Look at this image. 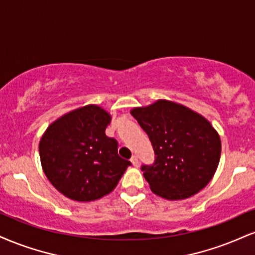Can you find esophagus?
I'll list each match as a JSON object with an SVG mask.
<instances>
[{"label": "esophagus", "mask_w": 255, "mask_h": 255, "mask_svg": "<svg viewBox=\"0 0 255 255\" xmlns=\"http://www.w3.org/2000/svg\"><path fill=\"white\" fill-rule=\"evenodd\" d=\"M130 161H131V164H133V166H135V167L139 166V159H137L136 155H133V157L130 158Z\"/></svg>", "instance_id": "esophagus-1"}]
</instances>
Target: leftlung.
Here are the masks:
<instances>
[{"label":"left lung","instance_id":"1","mask_svg":"<svg viewBox=\"0 0 255 255\" xmlns=\"http://www.w3.org/2000/svg\"><path fill=\"white\" fill-rule=\"evenodd\" d=\"M146 131L154 162L141 171L155 195L184 199L210 182L221 155L217 131L203 116L182 104L160 100L130 112Z\"/></svg>","mask_w":255,"mask_h":255}]
</instances>
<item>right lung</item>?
I'll list each match as a JSON object with an SVG mask.
<instances>
[{
    "label": "right lung",
    "mask_w": 255,
    "mask_h": 255,
    "mask_svg": "<svg viewBox=\"0 0 255 255\" xmlns=\"http://www.w3.org/2000/svg\"><path fill=\"white\" fill-rule=\"evenodd\" d=\"M110 115L97 106L76 109L54 121L39 143L42 170L58 191L79 202L95 201L115 189L131 165L106 135Z\"/></svg>",
    "instance_id": "right-lung-1"
}]
</instances>
